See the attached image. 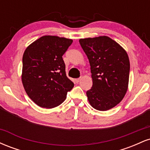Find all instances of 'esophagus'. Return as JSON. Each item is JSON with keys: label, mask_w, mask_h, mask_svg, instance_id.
I'll return each instance as SVG.
<instances>
[{"label": "esophagus", "mask_w": 150, "mask_h": 150, "mask_svg": "<svg viewBox=\"0 0 150 150\" xmlns=\"http://www.w3.org/2000/svg\"><path fill=\"white\" fill-rule=\"evenodd\" d=\"M80 78H77V79H75V82H76V83H78L79 82H80Z\"/></svg>", "instance_id": "1"}]
</instances>
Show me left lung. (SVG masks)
<instances>
[{
	"label": "left lung",
	"mask_w": 150,
	"mask_h": 150,
	"mask_svg": "<svg viewBox=\"0 0 150 150\" xmlns=\"http://www.w3.org/2000/svg\"><path fill=\"white\" fill-rule=\"evenodd\" d=\"M90 64L92 87L87 91L91 106L107 111L119 104L128 90L130 61L126 51L106 36L79 40Z\"/></svg>",
	"instance_id": "left-lung-1"
}]
</instances>
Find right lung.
Wrapping results in <instances>:
<instances>
[{"label": "right lung", "instance_id": "right-lung-1", "mask_svg": "<svg viewBox=\"0 0 150 150\" xmlns=\"http://www.w3.org/2000/svg\"><path fill=\"white\" fill-rule=\"evenodd\" d=\"M73 40L44 36L26 49L22 57V82L27 95L40 107L52 108L66 98L74 83L65 73L63 55Z\"/></svg>", "mask_w": 150, "mask_h": 150}]
</instances>
